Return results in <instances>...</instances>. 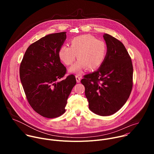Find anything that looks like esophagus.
<instances>
[{"label": "esophagus", "mask_w": 154, "mask_h": 154, "mask_svg": "<svg viewBox=\"0 0 154 154\" xmlns=\"http://www.w3.org/2000/svg\"><path fill=\"white\" fill-rule=\"evenodd\" d=\"M75 79H76V81L77 83L80 82V77L79 75H75Z\"/></svg>", "instance_id": "obj_1"}]
</instances>
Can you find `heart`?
I'll list each match as a JSON object with an SVG mask.
<instances>
[{
    "label": "heart",
    "mask_w": 154,
    "mask_h": 154,
    "mask_svg": "<svg viewBox=\"0 0 154 154\" xmlns=\"http://www.w3.org/2000/svg\"><path fill=\"white\" fill-rule=\"evenodd\" d=\"M70 47L62 45L58 51L60 60L66 65L69 66L77 58L79 59L69 69V71L77 74H82L85 69H95L102 64L107 52L105 42L96 36L86 34L72 38Z\"/></svg>",
    "instance_id": "obj_1"
}]
</instances>
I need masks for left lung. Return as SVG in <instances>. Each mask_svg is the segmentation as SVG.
<instances>
[{"instance_id": "1", "label": "left lung", "mask_w": 154, "mask_h": 154, "mask_svg": "<svg viewBox=\"0 0 154 154\" xmlns=\"http://www.w3.org/2000/svg\"><path fill=\"white\" fill-rule=\"evenodd\" d=\"M103 37L107 48L106 58L99 68L85 75L81 83L90 110L106 116L117 112L128 100L133 86V66L120 41L106 33Z\"/></svg>"}]
</instances>
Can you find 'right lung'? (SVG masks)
I'll use <instances>...</instances> for the list:
<instances>
[{"mask_svg":"<svg viewBox=\"0 0 154 154\" xmlns=\"http://www.w3.org/2000/svg\"><path fill=\"white\" fill-rule=\"evenodd\" d=\"M66 33L50 34L32 44L20 65V79L29 103L36 113L48 118L65 112L67 99L76 84L72 74L60 80L66 72L58 56Z\"/></svg>","mask_w":154,"mask_h":154,"instance_id":"right-lung-1","label":"right lung"}]
</instances>
